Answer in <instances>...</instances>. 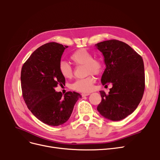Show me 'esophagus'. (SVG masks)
Returning <instances> with one entry per match:
<instances>
[{
  "label": "esophagus",
  "instance_id": "esophagus-1",
  "mask_svg": "<svg viewBox=\"0 0 160 160\" xmlns=\"http://www.w3.org/2000/svg\"><path fill=\"white\" fill-rule=\"evenodd\" d=\"M90 95V93H81V96L82 97H85V96H88Z\"/></svg>",
  "mask_w": 160,
  "mask_h": 160
}]
</instances>
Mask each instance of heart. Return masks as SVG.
I'll use <instances>...</instances> for the list:
<instances>
[{
  "mask_svg": "<svg viewBox=\"0 0 160 160\" xmlns=\"http://www.w3.org/2000/svg\"><path fill=\"white\" fill-rule=\"evenodd\" d=\"M70 59L77 65H85L86 73L90 75L84 79H77L71 85V88L75 91L88 93L93 89L95 78L91 74L99 75L103 71V63L99 59L93 58L91 53L86 49L82 48L74 51L70 56ZM60 74L65 79H70L73 75V69L71 65L65 61H61L59 65Z\"/></svg>",
  "mask_w": 160,
  "mask_h": 160,
  "instance_id": "obj_1",
  "label": "heart"
}]
</instances>
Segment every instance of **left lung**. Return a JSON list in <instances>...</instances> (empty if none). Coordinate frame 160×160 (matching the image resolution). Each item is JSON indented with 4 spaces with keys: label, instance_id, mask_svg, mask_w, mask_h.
<instances>
[{
    "label": "left lung",
    "instance_id": "1",
    "mask_svg": "<svg viewBox=\"0 0 160 160\" xmlns=\"http://www.w3.org/2000/svg\"><path fill=\"white\" fill-rule=\"evenodd\" d=\"M95 46L103 53L106 65L101 83L105 86L113 85L109 94L100 91L101 101L97 109L108 119L122 120L136 109L143 98V59L130 46L118 40L105 41Z\"/></svg>",
    "mask_w": 160,
    "mask_h": 160
}]
</instances>
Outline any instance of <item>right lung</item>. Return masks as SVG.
<instances>
[{
    "instance_id": "right-lung-1",
    "label": "right lung",
    "mask_w": 160,
    "mask_h": 160,
    "mask_svg": "<svg viewBox=\"0 0 160 160\" xmlns=\"http://www.w3.org/2000/svg\"><path fill=\"white\" fill-rule=\"evenodd\" d=\"M67 47L55 42L46 43L32 53L21 69L22 94L27 108L38 119L51 126L65 123L81 98L75 91L62 96L55 90L57 85L65 83L59 65Z\"/></svg>"
}]
</instances>
